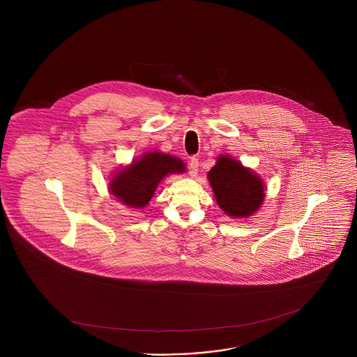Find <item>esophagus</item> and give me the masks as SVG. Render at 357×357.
Listing matches in <instances>:
<instances>
[{"label": "esophagus", "instance_id": "34e87169", "mask_svg": "<svg viewBox=\"0 0 357 357\" xmlns=\"http://www.w3.org/2000/svg\"><path fill=\"white\" fill-rule=\"evenodd\" d=\"M197 170H199V160L196 157H192L191 161L188 163V173L191 176H196Z\"/></svg>", "mask_w": 357, "mask_h": 357}]
</instances>
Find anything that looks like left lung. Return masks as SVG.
I'll use <instances>...</instances> for the list:
<instances>
[{
    "instance_id": "1",
    "label": "left lung",
    "mask_w": 357,
    "mask_h": 357,
    "mask_svg": "<svg viewBox=\"0 0 357 357\" xmlns=\"http://www.w3.org/2000/svg\"><path fill=\"white\" fill-rule=\"evenodd\" d=\"M208 179L217 204L229 216H250L263 203L264 184L260 178L230 157H220Z\"/></svg>"
}]
</instances>
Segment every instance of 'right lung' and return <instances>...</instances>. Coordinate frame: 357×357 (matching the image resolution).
<instances>
[{"mask_svg": "<svg viewBox=\"0 0 357 357\" xmlns=\"http://www.w3.org/2000/svg\"><path fill=\"white\" fill-rule=\"evenodd\" d=\"M184 167L183 161L173 155L153 151L116 174L111 181L109 191L123 204L142 208L149 203L163 176L183 173Z\"/></svg>", "mask_w": 357, "mask_h": 357, "instance_id": "add662e5", "label": "right lung"}]
</instances>
